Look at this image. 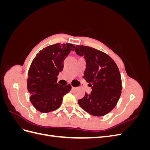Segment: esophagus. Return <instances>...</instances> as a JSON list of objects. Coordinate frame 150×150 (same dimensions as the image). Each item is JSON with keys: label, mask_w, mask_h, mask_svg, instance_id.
Segmentation results:
<instances>
[{"label": "esophagus", "mask_w": 150, "mask_h": 150, "mask_svg": "<svg viewBox=\"0 0 150 150\" xmlns=\"http://www.w3.org/2000/svg\"><path fill=\"white\" fill-rule=\"evenodd\" d=\"M75 88H76L75 87H73V86H72V90H74Z\"/></svg>", "instance_id": "obj_1"}]
</instances>
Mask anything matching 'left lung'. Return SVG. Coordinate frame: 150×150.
Returning a JSON list of instances; mask_svg holds the SVG:
<instances>
[{"label": "left lung", "instance_id": "obj_1", "mask_svg": "<svg viewBox=\"0 0 150 150\" xmlns=\"http://www.w3.org/2000/svg\"><path fill=\"white\" fill-rule=\"evenodd\" d=\"M75 52L83 56L86 69L83 78L92 91L85 93L78 103L90 115L102 116L115 107L121 96L120 72L115 61L108 54L84 46H76Z\"/></svg>", "mask_w": 150, "mask_h": 150}]
</instances>
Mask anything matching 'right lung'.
Masks as SVG:
<instances>
[{
	"mask_svg": "<svg viewBox=\"0 0 150 150\" xmlns=\"http://www.w3.org/2000/svg\"><path fill=\"white\" fill-rule=\"evenodd\" d=\"M75 46L72 44H56L44 48L32 62L27 80L30 100L38 111L49 112L61 105L63 96L70 91V84H57L65 58Z\"/></svg>",
	"mask_w": 150,
	"mask_h": 150,
	"instance_id": "obj_1",
	"label": "right lung"
}]
</instances>
